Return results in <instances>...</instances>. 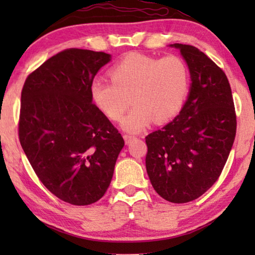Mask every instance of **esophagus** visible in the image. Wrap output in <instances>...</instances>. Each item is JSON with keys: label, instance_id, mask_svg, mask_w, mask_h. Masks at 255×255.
<instances>
[{"label": "esophagus", "instance_id": "1", "mask_svg": "<svg viewBox=\"0 0 255 255\" xmlns=\"http://www.w3.org/2000/svg\"><path fill=\"white\" fill-rule=\"evenodd\" d=\"M123 138L125 140V144H130V141L133 140L135 137H134V135H131V134H124Z\"/></svg>", "mask_w": 255, "mask_h": 255}]
</instances>
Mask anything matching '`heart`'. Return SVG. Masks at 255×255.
Listing matches in <instances>:
<instances>
[{"instance_id":"1","label":"heart","mask_w":255,"mask_h":255,"mask_svg":"<svg viewBox=\"0 0 255 255\" xmlns=\"http://www.w3.org/2000/svg\"><path fill=\"white\" fill-rule=\"evenodd\" d=\"M110 79L96 78L90 83V97L103 116L120 122L131 97L133 109L122 128L138 133L179 113L190 87L189 69L179 55L155 58L130 53L110 68Z\"/></svg>"}]
</instances>
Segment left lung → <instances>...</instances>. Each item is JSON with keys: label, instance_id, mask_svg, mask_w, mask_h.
Segmentation results:
<instances>
[{"label": "left lung", "instance_id": "left-lung-1", "mask_svg": "<svg viewBox=\"0 0 255 255\" xmlns=\"http://www.w3.org/2000/svg\"><path fill=\"white\" fill-rule=\"evenodd\" d=\"M179 48L190 72L189 95L174 120L146 137V170L153 188L172 203L202 196L218 180L237 130L225 73L191 45Z\"/></svg>", "mask_w": 255, "mask_h": 255}]
</instances>
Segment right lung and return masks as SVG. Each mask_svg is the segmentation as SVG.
Listing matches in <instances>:
<instances>
[{
	"instance_id": "obj_1",
	"label": "right lung",
	"mask_w": 255,
	"mask_h": 255,
	"mask_svg": "<svg viewBox=\"0 0 255 255\" xmlns=\"http://www.w3.org/2000/svg\"><path fill=\"white\" fill-rule=\"evenodd\" d=\"M111 55L68 48L27 76L18 135L41 183L73 205L106 194L124 139L90 97V83Z\"/></svg>"
}]
</instances>
